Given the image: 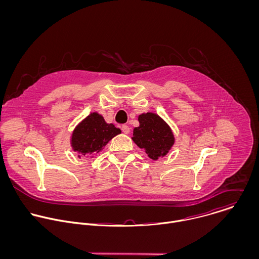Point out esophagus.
<instances>
[{
	"instance_id": "obj_1",
	"label": "esophagus",
	"mask_w": 259,
	"mask_h": 259,
	"mask_svg": "<svg viewBox=\"0 0 259 259\" xmlns=\"http://www.w3.org/2000/svg\"><path fill=\"white\" fill-rule=\"evenodd\" d=\"M122 131H123V133H125V134H129V133H130V128H129V126L123 125V126H122Z\"/></svg>"
}]
</instances>
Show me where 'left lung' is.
Listing matches in <instances>:
<instances>
[{"label":"left lung","instance_id":"8db88e82","mask_svg":"<svg viewBox=\"0 0 259 259\" xmlns=\"http://www.w3.org/2000/svg\"><path fill=\"white\" fill-rule=\"evenodd\" d=\"M139 126L133 130V141L151 159L157 161L168 154L175 138L171 128L158 115L146 113L138 116Z\"/></svg>","mask_w":259,"mask_h":259}]
</instances>
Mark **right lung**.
<instances>
[{
	"label": "right lung",
	"instance_id": "obj_1",
	"mask_svg": "<svg viewBox=\"0 0 259 259\" xmlns=\"http://www.w3.org/2000/svg\"><path fill=\"white\" fill-rule=\"evenodd\" d=\"M120 133L119 128L107 124L101 115L92 113L73 130L70 144L72 150L80 155H92L99 153L110 139Z\"/></svg>",
	"mask_w": 259,
	"mask_h": 259
}]
</instances>
